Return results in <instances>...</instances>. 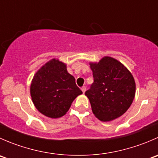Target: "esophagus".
<instances>
[{
  "mask_svg": "<svg viewBox=\"0 0 158 158\" xmlns=\"http://www.w3.org/2000/svg\"><path fill=\"white\" fill-rule=\"evenodd\" d=\"M81 90H82V92H83V93H85V90H86V87H85V86H82V88H81Z\"/></svg>",
  "mask_w": 158,
  "mask_h": 158,
  "instance_id": "esophagus-1",
  "label": "esophagus"
}]
</instances>
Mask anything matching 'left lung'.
<instances>
[{
  "mask_svg": "<svg viewBox=\"0 0 158 158\" xmlns=\"http://www.w3.org/2000/svg\"><path fill=\"white\" fill-rule=\"evenodd\" d=\"M89 65L94 82L85 95L92 112L102 122L114 120L126 112L135 98V79L121 62L111 56Z\"/></svg>",
  "mask_w": 158,
  "mask_h": 158,
  "instance_id": "8db88e82",
  "label": "left lung"
}]
</instances>
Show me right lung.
Instances as JSON below:
<instances>
[{
	"instance_id": "obj_1",
	"label": "right lung",
	"mask_w": 158,
	"mask_h": 158,
	"mask_svg": "<svg viewBox=\"0 0 158 158\" xmlns=\"http://www.w3.org/2000/svg\"><path fill=\"white\" fill-rule=\"evenodd\" d=\"M66 64L52 59L38 69L30 84V96L44 115L58 118L65 115L78 95L82 94Z\"/></svg>"
}]
</instances>
